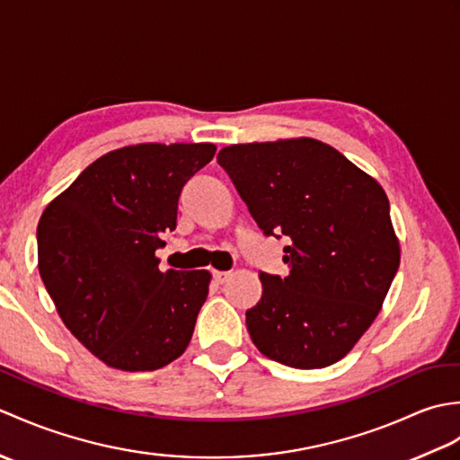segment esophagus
I'll return each instance as SVG.
<instances>
[{"label": "esophagus", "mask_w": 460, "mask_h": 460, "mask_svg": "<svg viewBox=\"0 0 460 460\" xmlns=\"http://www.w3.org/2000/svg\"><path fill=\"white\" fill-rule=\"evenodd\" d=\"M213 279L217 280V282H227L229 279H231V272H225V270H213Z\"/></svg>", "instance_id": "34e87169"}]
</instances>
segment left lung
<instances>
[{"instance_id":"left-lung-1","label":"left lung","mask_w":460,"mask_h":460,"mask_svg":"<svg viewBox=\"0 0 460 460\" xmlns=\"http://www.w3.org/2000/svg\"><path fill=\"white\" fill-rule=\"evenodd\" d=\"M217 162L262 233L288 237V277L259 275L252 344L288 367L336 364L379 314L399 269L384 188L314 138L233 144Z\"/></svg>"}]
</instances>
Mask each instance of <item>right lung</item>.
I'll return each instance as SVG.
<instances>
[{
    "label": "right lung",
    "instance_id": "obj_1",
    "mask_svg": "<svg viewBox=\"0 0 460 460\" xmlns=\"http://www.w3.org/2000/svg\"><path fill=\"white\" fill-rule=\"evenodd\" d=\"M213 144H136L93 162L47 205L37 227L39 272L81 344L122 371L178 359L209 292L208 270L158 269L185 181Z\"/></svg>",
    "mask_w": 460,
    "mask_h": 460
}]
</instances>
